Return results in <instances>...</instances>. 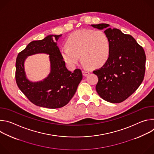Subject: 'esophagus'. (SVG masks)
<instances>
[{
  "label": "esophagus",
  "mask_w": 154,
  "mask_h": 154,
  "mask_svg": "<svg viewBox=\"0 0 154 154\" xmlns=\"http://www.w3.org/2000/svg\"><path fill=\"white\" fill-rule=\"evenodd\" d=\"M82 73H83V75L85 77H86V76H87L88 74H90V72H89L88 71H82Z\"/></svg>",
  "instance_id": "34e87169"
}]
</instances>
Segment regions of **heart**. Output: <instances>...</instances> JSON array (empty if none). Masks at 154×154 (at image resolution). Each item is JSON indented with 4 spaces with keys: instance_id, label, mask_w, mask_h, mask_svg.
Masks as SVG:
<instances>
[{
    "instance_id": "obj_1",
    "label": "heart",
    "mask_w": 154,
    "mask_h": 154,
    "mask_svg": "<svg viewBox=\"0 0 154 154\" xmlns=\"http://www.w3.org/2000/svg\"><path fill=\"white\" fill-rule=\"evenodd\" d=\"M66 45L60 48V54L70 66L76 65L80 55L85 65L99 68L106 63L110 54L109 40L102 31H75L69 36Z\"/></svg>"
}]
</instances>
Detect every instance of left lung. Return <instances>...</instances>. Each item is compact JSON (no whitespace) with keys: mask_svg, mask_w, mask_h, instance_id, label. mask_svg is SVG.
Here are the masks:
<instances>
[{"mask_svg":"<svg viewBox=\"0 0 154 154\" xmlns=\"http://www.w3.org/2000/svg\"><path fill=\"white\" fill-rule=\"evenodd\" d=\"M104 33L110 42V54L103 66L93 71L99 80L96 90L99 96L110 103H120L132 94L141 84L145 73L143 48L130 35L109 24L91 25Z\"/></svg>","mask_w":154,"mask_h":154,"instance_id":"8db88e82","label":"left lung"}]
</instances>
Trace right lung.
I'll return each mask as SVG.
<instances>
[{"label":"right lung","instance_id":"add662e5","mask_svg":"<svg viewBox=\"0 0 154 154\" xmlns=\"http://www.w3.org/2000/svg\"><path fill=\"white\" fill-rule=\"evenodd\" d=\"M61 35H49L43 39L33 41L20 52L16 61V80L20 91L35 105L48 108H58L68 103L75 94L83 75L80 69L74 72L66 67L56 41ZM49 54L51 71L45 79L32 82L26 77L24 63L29 56Z\"/></svg>","mask_w":154,"mask_h":154}]
</instances>
